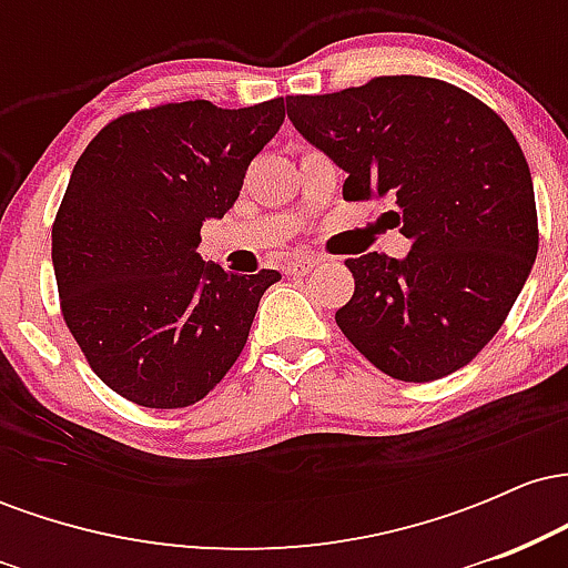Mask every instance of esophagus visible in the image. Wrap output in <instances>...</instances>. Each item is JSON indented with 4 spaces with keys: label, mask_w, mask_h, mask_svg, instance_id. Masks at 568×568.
<instances>
[{
    "label": "esophagus",
    "mask_w": 568,
    "mask_h": 568,
    "mask_svg": "<svg viewBox=\"0 0 568 568\" xmlns=\"http://www.w3.org/2000/svg\"><path fill=\"white\" fill-rule=\"evenodd\" d=\"M317 264H321V258H317V256H296V258H291L288 264H285V275H291V277L310 275V272L315 270Z\"/></svg>",
    "instance_id": "obj_1"
}]
</instances>
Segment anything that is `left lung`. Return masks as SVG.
Wrapping results in <instances>:
<instances>
[{
	"instance_id": "1",
	"label": "left lung",
	"mask_w": 568,
	"mask_h": 568,
	"mask_svg": "<svg viewBox=\"0 0 568 568\" xmlns=\"http://www.w3.org/2000/svg\"><path fill=\"white\" fill-rule=\"evenodd\" d=\"M291 122L342 171L344 200L393 194L403 262L347 258L355 293L342 334L400 382L473 361L505 323L539 247L529 162L484 101L433 77H374L325 95H285Z\"/></svg>"
}]
</instances>
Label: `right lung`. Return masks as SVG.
<instances>
[{"label": "right lung", "mask_w": 568, "mask_h": 568, "mask_svg": "<svg viewBox=\"0 0 568 568\" xmlns=\"http://www.w3.org/2000/svg\"><path fill=\"white\" fill-rule=\"evenodd\" d=\"M283 120V98L160 103L116 116L77 160L53 221L58 296L84 361L116 395L186 408L240 357L280 272L205 264L200 226L234 205Z\"/></svg>", "instance_id": "add662e5"}]
</instances>
